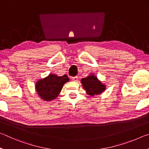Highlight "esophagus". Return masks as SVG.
I'll return each mask as SVG.
<instances>
[{
	"mask_svg": "<svg viewBox=\"0 0 149 149\" xmlns=\"http://www.w3.org/2000/svg\"><path fill=\"white\" fill-rule=\"evenodd\" d=\"M77 79H78V77L77 76H75V77H72V80L74 81H77Z\"/></svg>",
	"mask_w": 149,
	"mask_h": 149,
	"instance_id": "34e87169",
	"label": "esophagus"
}]
</instances>
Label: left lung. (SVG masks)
<instances>
[{
  "label": "left lung",
  "mask_w": 149,
  "mask_h": 149,
  "mask_svg": "<svg viewBox=\"0 0 149 149\" xmlns=\"http://www.w3.org/2000/svg\"><path fill=\"white\" fill-rule=\"evenodd\" d=\"M83 87L86 90V92L90 95H99L105 90V86L97 79L95 75H91L81 79Z\"/></svg>",
  "instance_id": "1"
}]
</instances>
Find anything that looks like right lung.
Returning <instances> with one entry per match:
<instances>
[{
  "label": "right lung",
  "mask_w": 149,
  "mask_h": 149,
  "mask_svg": "<svg viewBox=\"0 0 149 149\" xmlns=\"http://www.w3.org/2000/svg\"><path fill=\"white\" fill-rule=\"evenodd\" d=\"M69 81L66 75L57 76L50 74L43 79L38 81L36 84V91L38 95L45 100H52L58 97L63 85Z\"/></svg>",
  "instance_id": "1"
}]
</instances>
